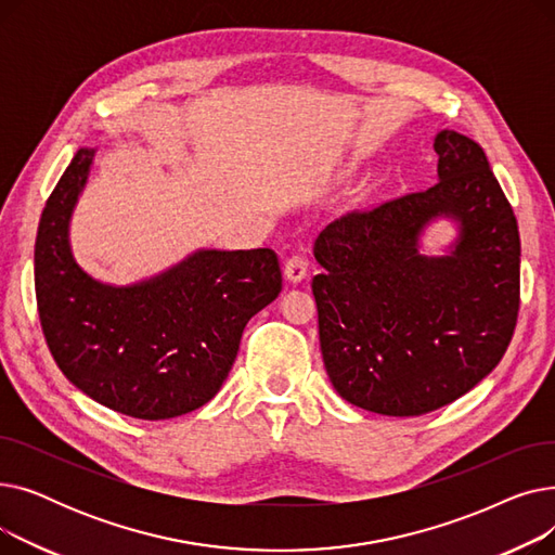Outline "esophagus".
I'll return each instance as SVG.
<instances>
[{
	"mask_svg": "<svg viewBox=\"0 0 555 555\" xmlns=\"http://www.w3.org/2000/svg\"><path fill=\"white\" fill-rule=\"evenodd\" d=\"M283 274H285V279H287L289 283H301V281L306 279V274H308V260H306L304 256H299V254L289 256V258L285 260Z\"/></svg>",
	"mask_w": 555,
	"mask_h": 555,
	"instance_id": "34e87169",
	"label": "esophagus"
}]
</instances>
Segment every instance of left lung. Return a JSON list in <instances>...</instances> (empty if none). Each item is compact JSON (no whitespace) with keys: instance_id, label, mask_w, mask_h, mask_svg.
Wrapping results in <instances>:
<instances>
[{"instance_id":"8db88e82","label":"left lung","mask_w":555,"mask_h":555,"mask_svg":"<svg viewBox=\"0 0 555 555\" xmlns=\"http://www.w3.org/2000/svg\"><path fill=\"white\" fill-rule=\"evenodd\" d=\"M439 182L319 233L312 279L319 344L335 391L383 416H421L500 364L519 310V231L479 143L434 137ZM457 227L443 255L420 238Z\"/></svg>"}]
</instances>
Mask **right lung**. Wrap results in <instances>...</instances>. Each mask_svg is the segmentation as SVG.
I'll list each match as a JSON object with an SVG mask.
<instances>
[{"instance_id": "obj_1", "label": "right lung", "mask_w": 555, "mask_h": 555, "mask_svg": "<svg viewBox=\"0 0 555 555\" xmlns=\"http://www.w3.org/2000/svg\"><path fill=\"white\" fill-rule=\"evenodd\" d=\"M96 149H80L47 199L36 238V299L67 380L109 410L164 421L207 404L227 380L249 319L281 293L272 249H195L130 285L85 272L69 224Z\"/></svg>"}]
</instances>
